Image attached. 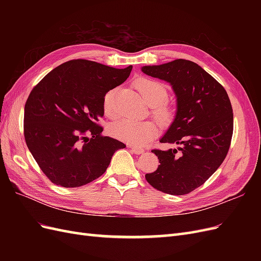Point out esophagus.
Masks as SVG:
<instances>
[{
    "label": "esophagus",
    "instance_id": "esophagus-1",
    "mask_svg": "<svg viewBox=\"0 0 261 261\" xmlns=\"http://www.w3.org/2000/svg\"><path fill=\"white\" fill-rule=\"evenodd\" d=\"M129 148L132 149V151L134 153H136V154H140V153H143L145 151L143 148H139V147H136V146H129Z\"/></svg>",
    "mask_w": 261,
    "mask_h": 261
}]
</instances>
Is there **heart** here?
Listing matches in <instances>:
<instances>
[{
    "instance_id": "heart-1",
    "label": "heart",
    "mask_w": 261,
    "mask_h": 261,
    "mask_svg": "<svg viewBox=\"0 0 261 261\" xmlns=\"http://www.w3.org/2000/svg\"><path fill=\"white\" fill-rule=\"evenodd\" d=\"M136 90L148 105L151 106V113L163 124H168L174 116L173 108L163 102L168 98L167 87L151 78L140 77L134 83ZM115 91H109L103 99V111L109 117L116 115ZM159 130L154 121L136 122L130 120H120L112 123L109 127L110 135L114 138L126 141L130 145L141 146L151 140Z\"/></svg>"
}]
</instances>
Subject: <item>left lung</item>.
Instances as JSON below:
<instances>
[{"label":"left lung","instance_id":"left-lung-1","mask_svg":"<svg viewBox=\"0 0 261 261\" xmlns=\"http://www.w3.org/2000/svg\"><path fill=\"white\" fill-rule=\"evenodd\" d=\"M143 72L172 85L177 111L163 144L178 149H153L158 169L146 174L153 188L170 195H185L201 186L228 152L233 135V109L224 87L196 63L178 59Z\"/></svg>","mask_w":261,"mask_h":261}]
</instances>
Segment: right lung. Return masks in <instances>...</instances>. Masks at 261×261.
Returning <instances> with one entry per match:
<instances>
[{
	"label": "right lung",
	"mask_w": 261,
	"mask_h": 261,
	"mask_svg": "<svg viewBox=\"0 0 261 261\" xmlns=\"http://www.w3.org/2000/svg\"><path fill=\"white\" fill-rule=\"evenodd\" d=\"M132 68L72 60L52 69L31 90L23 136L53 184L72 188L90 183L107 171L116 150L126 147L102 135L99 120L107 92L127 80Z\"/></svg>",
	"instance_id": "1"
}]
</instances>
